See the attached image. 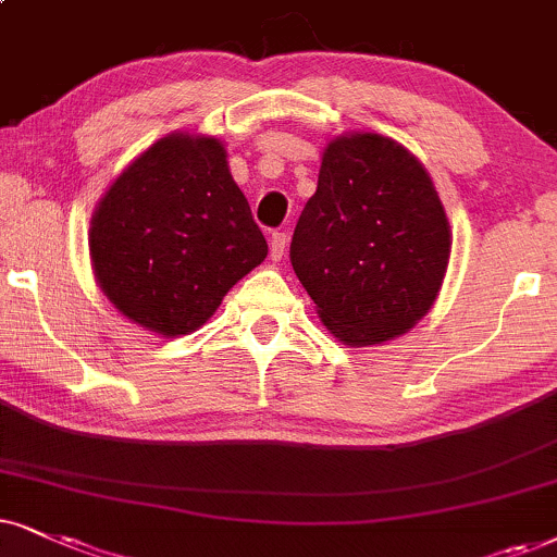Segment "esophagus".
I'll return each instance as SVG.
<instances>
[{
    "label": "esophagus",
    "mask_w": 557,
    "mask_h": 557,
    "mask_svg": "<svg viewBox=\"0 0 557 557\" xmlns=\"http://www.w3.org/2000/svg\"><path fill=\"white\" fill-rule=\"evenodd\" d=\"M287 249V236L280 234V231H274V234L270 236V257L277 262V259H283Z\"/></svg>",
    "instance_id": "obj_1"
}]
</instances>
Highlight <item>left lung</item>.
I'll return each mask as SVG.
<instances>
[{
    "label": "left lung",
    "instance_id": "8db88e82",
    "mask_svg": "<svg viewBox=\"0 0 557 557\" xmlns=\"http://www.w3.org/2000/svg\"><path fill=\"white\" fill-rule=\"evenodd\" d=\"M449 249L447 213L411 151L380 133L329 140L290 262L336 339L370 347L406 334L434 306Z\"/></svg>",
    "mask_w": 557,
    "mask_h": 557
}]
</instances>
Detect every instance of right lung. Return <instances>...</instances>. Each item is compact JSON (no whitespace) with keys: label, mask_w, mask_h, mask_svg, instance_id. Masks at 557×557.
I'll return each mask as SVG.
<instances>
[{"label":"right lung","mask_w":557,"mask_h":557,"mask_svg":"<svg viewBox=\"0 0 557 557\" xmlns=\"http://www.w3.org/2000/svg\"><path fill=\"white\" fill-rule=\"evenodd\" d=\"M102 293L161 336L200 329L267 242L213 136L169 133L123 169L89 223Z\"/></svg>","instance_id":"right-lung-1"}]
</instances>
